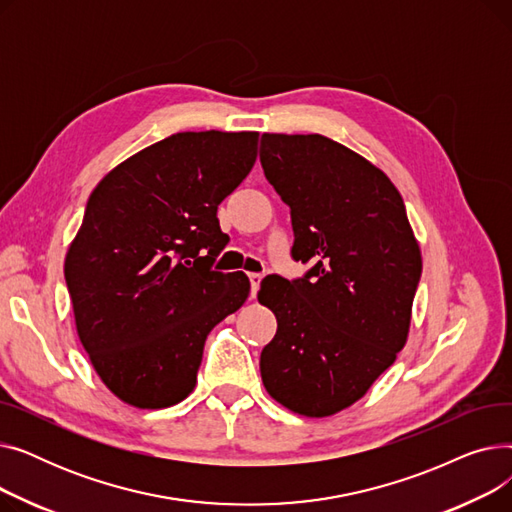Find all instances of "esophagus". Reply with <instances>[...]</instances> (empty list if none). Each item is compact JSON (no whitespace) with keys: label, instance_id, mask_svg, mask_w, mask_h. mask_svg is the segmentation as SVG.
I'll return each mask as SVG.
<instances>
[{"label":"esophagus","instance_id":"obj_1","mask_svg":"<svg viewBox=\"0 0 512 512\" xmlns=\"http://www.w3.org/2000/svg\"><path fill=\"white\" fill-rule=\"evenodd\" d=\"M249 280H251V294H253V297H257V292H259V284H261L263 276H261V274H249Z\"/></svg>","mask_w":512,"mask_h":512}]
</instances>
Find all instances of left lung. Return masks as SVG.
I'll return each mask as SVG.
<instances>
[{
	"instance_id": "obj_1",
	"label": "left lung",
	"mask_w": 512,
	"mask_h": 512,
	"mask_svg": "<svg viewBox=\"0 0 512 512\" xmlns=\"http://www.w3.org/2000/svg\"><path fill=\"white\" fill-rule=\"evenodd\" d=\"M263 174L290 207L303 278L267 276L278 330L261 380L286 409L328 417L359 400L407 342L421 253L405 203L367 159L321 134L261 137Z\"/></svg>"
}]
</instances>
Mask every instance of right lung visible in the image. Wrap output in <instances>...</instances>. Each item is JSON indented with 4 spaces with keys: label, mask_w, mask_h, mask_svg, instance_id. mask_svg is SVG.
Wrapping results in <instances>:
<instances>
[{
    "label": "right lung",
    "mask_w": 512,
    "mask_h": 512,
    "mask_svg": "<svg viewBox=\"0 0 512 512\" xmlns=\"http://www.w3.org/2000/svg\"><path fill=\"white\" fill-rule=\"evenodd\" d=\"M257 132H176L91 193L64 276L76 332L103 384L164 409L197 384L207 334L249 297L242 272L211 270L226 234L218 205L247 178Z\"/></svg>",
    "instance_id": "add662e5"
}]
</instances>
